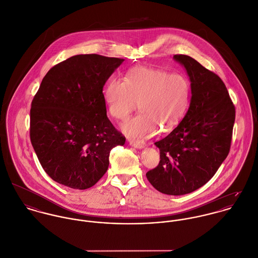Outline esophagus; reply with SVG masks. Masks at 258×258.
I'll use <instances>...</instances> for the list:
<instances>
[{"label": "esophagus", "instance_id": "obj_1", "mask_svg": "<svg viewBox=\"0 0 258 258\" xmlns=\"http://www.w3.org/2000/svg\"><path fill=\"white\" fill-rule=\"evenodd\" d=\"M128 143L132 147L137 149H143L146 146V143L143 141H135V140H128Z\"/></svg>", "mask_w": 258, "mask_h": 258}]
</instances>
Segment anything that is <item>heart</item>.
<instances>
[{"label":"heart","instance_id":"obj_1","mask_svg":"<svg viewBox=\"0 0 258 258\" xmlns=\"http://www.w3.org/2000/svg\"><path fill=\"white\" fill-rule=\"evenodd\" d=\"M103 100L109 114L125 120L136 110L141 112L122 124L124 135L145 139L175 127L185 115L191 97L189 80L181 74L136 66L123 81L109 79L103 88Z\"/></svg>","mask_w":258,"mask_h":258}]
</instances>
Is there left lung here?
<instances>
[{
    "label": "left lung",
    "mask_w": 258,
    "mask_h": 258,
    "mask_svg": "<svg viewBox=\"0 0 258 258\" xmlns=\"http://www.w3.org/2000/svg\"><path fill=\"white\" fill-rule=\"evenodd\" d=\"M173 58L189 77L190 104L178 125L155 143L160 160L147 178L162 194L182 196L205 185L229 154L235 106L216 74L189 55Z\"/></svg>",
    "instance_id": "obj_1"
}]
</instances>
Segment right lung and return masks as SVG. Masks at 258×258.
Instances as JSON below:
<instances>
[{
  "instance_id": "right-lung-1",
  "label": "right lung",
  "mask_w": 258,
  "mask_h": 258,
  "mask_svg": "<svg viewBox=\"0 0 258 258\" xmlns=\"http://www.w3.org/2000/svg\"><path fill=\"white\" fill-rule=\"evenodd\" d=\"M97 53L58 62L35 95L30 138L52 180L76 189L95 185L106 172L110 151L125 138L106 116L103 89L123 61Z\"/></svg>"
}]
</instances>
